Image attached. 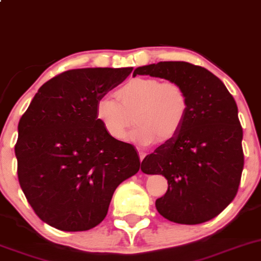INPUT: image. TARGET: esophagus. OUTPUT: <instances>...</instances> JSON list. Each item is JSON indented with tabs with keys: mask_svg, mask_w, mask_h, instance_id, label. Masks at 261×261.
<instances>
[{
	"mask_svg": "<svg viewBox=\"0 0 261 261\" xmlns=\"http://www.w3.org/2000/svg\"><path fill=\"white\" fill-rule=\"evenodd\" d=\"M145 155H146L145 151H143V150H140V149H139V156H140V161L141 162H143V159L145 158Z\"/></svg>",
	"mask_w": 261,
	"mask_h": 261,
	"instance_id": "obj_1",
	"label": "esophagus"
}]
</instances>
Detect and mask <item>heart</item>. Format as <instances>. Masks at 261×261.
<instances>
[{
    "label": "heart",
    "instance_id": "obj_1",
    "mask_svg": "<svg viewBox=\"0 0 261 261\" xmlns=\"http://www.w3.org/2000/svg\"><path fill=\"white\" fill-rule=\"evenodd\" d=\"M115 95L117 102L108 97L97 100L95 118L116 141L127 140L134 121L139 125L134 134L139 143L169 140L181 130L189 111L186 92L176 82L135 77Z\"/></svg>",
    "mask_w": 261,
    "mask_h": 261
}]
</instances>
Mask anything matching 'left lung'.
I'll return each instance as SVG.
<instances>
[{"label":"left lung","instance_id":"1","mask_svg":"<svg viewBox=\"0 0 261 261\" xmlns=\"http://www.w3.org/2000/svg\"><path fill=\"white\" fill-rule=\"evenodd\" d=\"M184 88L186 120L176 136L141 162L146 174L168 181L156 199L162 217L179 224H199L218 216L234 199L244 169L239 110L226 85L211 71L184 61H164L134 70Z\"/></svg>","mask_w":261,"mask_h":261}]
</instances>
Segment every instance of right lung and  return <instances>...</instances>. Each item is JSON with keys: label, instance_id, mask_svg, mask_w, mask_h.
<instances>
[{"label": "right lung", "instance_id": "obj_1", "mask_svg": "<svg viewBox=\"0 0 261 261\" xmlns=\"http://www.w3.org/2000/svg\"><path fill=\"white\" fill-rule=\"evenodd\" d=\"M133 67L69 70L38 90L17 126V177L38 217L61 231H88L106 218L118 185L138 173L135 146L111 138L95 103Z\"/></svg>", "mask_w": 261, "mask_h": 261}]
</instances>
